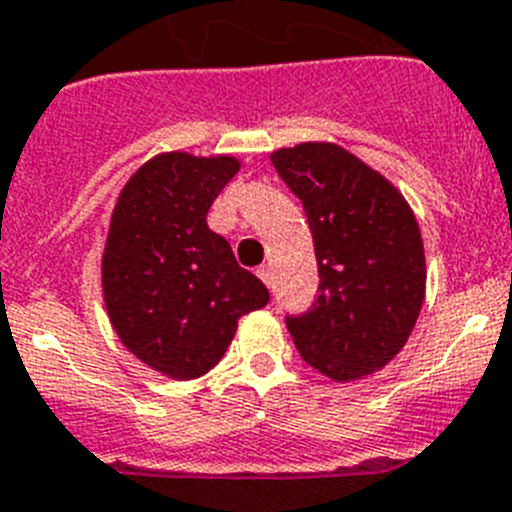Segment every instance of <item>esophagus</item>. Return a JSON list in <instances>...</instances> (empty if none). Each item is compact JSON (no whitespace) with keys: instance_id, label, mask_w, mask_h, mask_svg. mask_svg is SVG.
Masks as SVG:
<instances>
[{"instance_id":"obj_1","label":"esophagus","mask_w":512,"mask_h":512,"mask_svg":"<svg viewBox=\"0 0 512 512\" xmlns=\"http://www.w3.org/2000/svg\"><path fill=\"white\" fill-rule=\"evenodd\" d=\"M256 276L264 281L266 287H271V269H269V266H259V269H256Z\"/></svg>"}]
</instances>
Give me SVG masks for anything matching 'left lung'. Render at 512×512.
Here are the masks:
<instances>
[{
	"label": "left lung",
	"mask_w": 512,
	"mask_h": 512,
	"mask_svg": "<svg viewBox=\"0 0 512 512\" xmlns=\"http://www.w3.org/2000/svg\"><path fill=\"white\" fill-rule=\"evenodd\" d=\"M271 162L302 200L320 269L312 307L287 317L292 340L322 375L358 381L391 363L419 320L426 261L414 210L337 144L276 149Z\"/></svg>",
	"instance_id": "left-lung-1"
}]
</instances>
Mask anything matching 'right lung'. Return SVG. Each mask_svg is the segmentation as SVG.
Wrapping results in <instances>:
<instances>
[{
    "instance_id": "1",
    "label": "right lung",
    "mask_w": 512,
    "mask_h": 512,
    "mask_svg": "<svg viewBox=\"0 0 512 512\" xmlns=\"http://www.w3.org/2000/svg\"><path fill=\"white\" fill-rule=\"evenodd\" d=\"M236 157L164 152L142 164L111 213L101 259L106 312L129 353L175 381L223 358L238 320L269 302L231 243L208 228Z\"/></svg>"
}]
</instances>
